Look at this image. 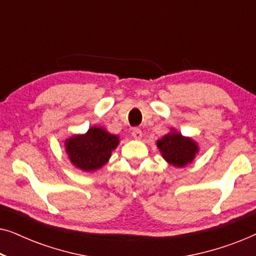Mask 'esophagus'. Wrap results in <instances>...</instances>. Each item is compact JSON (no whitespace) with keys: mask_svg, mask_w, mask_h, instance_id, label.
I'll use <instances>...</instances> for the list:
<instances>
[{"mask_svg":"<svg viewBox=\"0 0 256 256\" xmlns=\"http://www.w3.org/2000/svg\"><path fill=\"white\" fill-rule=\"evenodd\" d=\"M132 135L135 140H141L142 138V130L138 128H134L132 132Z\"/></svg>","mask_w":256,"mask_h":256,"instance_id":"1","label":"esophagus"}]
</instances>
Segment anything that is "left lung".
I'll use <instances>...</instances> for the list:
<instances>
[{
    "label": "left lung",
    "mask_w": 256,
    "mask_h": 256,
    "mask_svg": "<svg viewBox=\"0 0 256 256\" xmlns=\"http://www.w3.org/2000/svg\"><path fill=\"white\" fill-rule=\"evenodd\" d=\"M171 130L157 141V146L168 163L183 168L194 160L198 146L192 138H185L180 132H174V129Z\"/></svg>",
    "instance_id": "obj_1"
}]
</instances>
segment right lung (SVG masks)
Instances as JSON below:
<instances>
[{
  "label": "right lung",
  "instance_id": "1",
  "mask_svg": "<svg viewBox=\"0 0 256 256\" xmlns=\"http://www.w3.org/2000/svg\"><path fill=\"white\" fill-rule=\"evenodd\" d=\"M118 142V136L101 127H92L86 134L66 140L65 149L73 166L90 172L100 169L108 162Z\"/></svg>",
  "mask_w": 256,
  "mask_h": 256
}]
</instances>
